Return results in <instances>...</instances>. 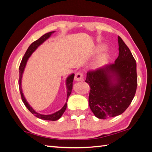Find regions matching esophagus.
<instances>
[{
	"instance_id": "esophagus-1",
	"label": "esophagus",
	"mask_w": 152,
	"mask_h": 152,
	"mask_svg": "<svg viewBox=\"0 0 152 152\" xmlns=\"http://www.w3.org/2000/svg\"><path fill=\"white\" fill-rule=\"evenodd\" d=\"M74 80L75 81H83L84 80V75L83 73L80 72H77L75 73V77H74Z\"/></svg>"
}]
</instances>
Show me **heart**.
<instances>
[{
  "label": "heart",
  "instance_id": "obj_1",
  "mask_svg": "<svg viewBox=\"0 0 152 152\" xmlns=\"http://www.w3.org/2000/svg\"><path fill=\"white\" fill-rule=\"evenodd\" d=\"M105 47L103 45H98L97 47L96 48L94 51V54H98L100 53L104 49ZM109 60V54L108 53H103L99 55L98 57L96 58V59L94 63V67L95 68H99L106 65L108 63Z\"/></svg>",
  "mask_w": 152,
  "mask_h": 152
}]
</instances>
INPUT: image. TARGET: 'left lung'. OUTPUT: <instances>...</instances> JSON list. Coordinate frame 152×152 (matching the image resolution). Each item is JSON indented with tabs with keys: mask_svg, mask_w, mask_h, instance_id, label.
Returning a JSON list of instances; mask_svg holds the SVG:
<instances>
[{
	"mask_svg": "<svg viewBox=\"0 0 152 152\" xmlns=\"http://www.w3.org/2000/svg\"><path fill=\"white\" fill-rule=\"evenodd\" d=\"M118 56L113 64L87 73L90 87L89 107L101 119L119 115L130 105L137 88L136 63L129 49L118 36Z\"/></svg>",
	"mask_w": 152,
	"mask_h": 152,
	"instance_id": "1",
	"label": "left lung"
}]
</instances>
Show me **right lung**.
Listing matches in <instances>:
<instances>
[{
	"instance_id": "right-lung-1",
	"label": "right lung",
	"mask_w": 152,
	"mask_h": 152,
	"mask_svg": "<svg viewBox=\"0 0 152 152\" xmlns=\"http://www.w3.org/2000/svg\"><path fill=\"white\" fill-rule=\"evenodd\" d=\"M54 32H55V31H50V32H49V33L45 34L41 37L40 38H39L38 40L34 41L33 43L31 44V45L28 47V49L26 50L24 56L22 59V61L21 62L20 68H19V72H20L19 88H20V91L22 101H23V103L25 104V107L28 108V110L32 114H34V115L36 116L37 117H38L40 119H42V120H45V121H57V120H58V119L60 118L61 117V116L63 115V113L65 111V110L67 107V101H68L69 96H70L71 94L72 89V82L73 80V78H74V75H75L74 73H72V74H70V75H68L66 79V102L65 104H64L63 107L60 110H58V112H56L52 114H49V115L40 114L38 112H35L34 109L31 107L30 104L26 101L25 96L23 94V90H22V87H21V80H22L23 74V72L25 70V68L26 67L27 61H28L29 58L31 56V55L33 54V53L40 46L41 44H42L45 40L48 39L50 37V35H51L53 34H54Z\"/></svg>"
}]
</instances>
